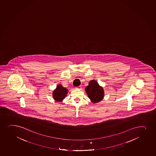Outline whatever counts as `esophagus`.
<instances>
[{"mask_svg":"<svg viewBox=\"0 0 156 156\" xmlns=\"http://www.w3.org/2000/svg\"><path fill=\"white\" fill-rule=\"evenodd\" d=\"M75 89L78 90H81V86H78V87H76Z\"/></svg>","mask_w":156,"mask_h":156,"instance_id":"1","label":"esophagus"}]
</instances>
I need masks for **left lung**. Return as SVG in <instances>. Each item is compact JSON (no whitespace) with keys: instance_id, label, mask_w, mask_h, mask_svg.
Instances as JSON below:
<instances>
[{"instance_id":"8db88e82","label":"left lung","mask_w":156,"mask_h":156,"mask_svg":"<svg viewBox=\"0 0 156 156\" xmlns=\"http://www.w3.org/2000/svg\"><path fill=\"white\" fill-rule=\"evenodd\" d=\"M86 91L88 97L93 103L100 102L104 98L103 89L94 80L90 81L89 85L86 88Z\"/></svg>"}]
</instances>
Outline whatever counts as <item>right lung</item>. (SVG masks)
<instances>
[{
    "mask_svg": "<svg viewBox=\"0 0 156 156\" xmlns=\"http://www.w3.org/2000/svg\"><path fill=\"white\" fill-rule=\"evenodd\" d=\"M67 89L64 88L62 85H58L56 89L53 92V97L56 101H62L66 96Z\"/></svg>",
    "mask_w": 156,
    "mask_h": 156,
    "instance_id": "right-lung-1",
    "label": "right lung"
}]
</instances>
